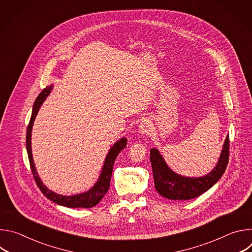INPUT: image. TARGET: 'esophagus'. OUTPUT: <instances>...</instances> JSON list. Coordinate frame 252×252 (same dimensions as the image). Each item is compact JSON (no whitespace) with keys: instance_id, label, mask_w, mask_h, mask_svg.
<instances>
[{"instance_id":"esophagus-1","label":"esophagus","mask_w":252,"mask_h":252,"mask_svg":"<svg viewBox=\"0 0 252 252\" xmlns=\"http://www.w3.org/2000/svg\"><path fill=\"white\" fill-rule=\"evenodd\" d=\"M153 128V124H152V121L150 119H143L141 121V123L139 124L138 126V131L141 133V134H147L149 133Z\"/></svg>"}]
</instances>
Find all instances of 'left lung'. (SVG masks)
<instances>
[{
    "label": "left lung",
    "instance_id": "8db88e82",
    "mask_svg": "<svg viewBox=\"0 0 252 252\" xmlns=\"http://www.w3.org/2000/svg\"><path fill=\"white\" fill-rule=\"evenodd\" d=\"M150 158L157 191L168 199L189 200L212 188L224 173L229 158V135L224 140L218 164L201 177H188L175 173L167 166L158 149L151 150Z\"/></svg>",
    "mask_w": 252,
    "mask_h": 252
}]
</instances>
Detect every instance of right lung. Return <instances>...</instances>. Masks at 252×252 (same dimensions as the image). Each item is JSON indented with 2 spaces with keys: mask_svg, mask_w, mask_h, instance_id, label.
<instances>
[{
  "mask_svg": "<svg viewBox=\"0 0 252 252\" xmlns=\"http://www.w3.org/2000/svg\"><path fill=\"white\" fill-rule=\"evenodd\" d=\"M52 90H53V86L47 87L38 95L37 99H35V101L33 103L32 117H31L28 128H27L26 147H27V153H28V157H29V161H30L32 173L33 175L35 184H37V186L39 187L41 191L50 200H52L55 203H58L60 205L66 206V207L90 208V207H93V206L96 205L101 200V198L105 195L107 190H109L110 183H111V177H112V173H113V168H114V164H115V160H116L117 157L119 156V154L126 147L127 139L126 137L121 138L120 140H118L115 143V145L112 147V149L110 150L109 154L106 155V158L104 159V163H103V166H102V169L100 171V174H99V177L97 179V182L88 191L80 193V194H76V195L65 196V195L58 194V193L48 189L47 187L44 186L43 182L41 181V178H40V176H39V174L37 172V169H35L34 162H33V159H32V142H31V139H32V128L33 121H34L35 117H37V115H38V112L40 110L41 105L43 104V102L46 99V97L50 94Z\"/></svg>",
  "mask_w": 252,
  "mask_h": 252,
  "instance_id": "add662e5",
  "label": "right lung"
}]
</instances>
